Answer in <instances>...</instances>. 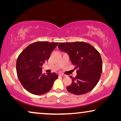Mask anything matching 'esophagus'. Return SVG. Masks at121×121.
I'll list each match as a JSON object with an SVG mask.
<instances>
[{
  "label": "esophagus",
  "instance_id": "esophagus-1",
  "mask_svg": "<svg viewBox=\"0 0 121 121\" xmlns=\"http://www.w3.org/2000/svg\"><path fill=\"white\" fill-rule=\"evenodd\" d=\"M59 75L60 76V77H66V75L64 74H59Z\"/></svg>",
  "mask_w": 121,
  "mask_h": 121
}]
</instances>
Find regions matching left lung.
Instances as JSON below:
<instances>
[{"label": "left lung", "instance_id": "obj_1", "mask_svg": "<svg viewBox=\"0 0 121 121\" xmlns=\"http://www.w3.org/2000/svg\"><path fill=\"white\" fill-rule=\"evenodd\" d=\"M58 48L69 54L77 70L75 78L69 76L72 83L67 86V90L77 95L92 90L98 83L102 71V58L98 51L84 42L60 43Z\"/></svg>", "mask_w": 121, "mask_h": 121}]
</instances>
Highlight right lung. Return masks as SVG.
Segmentation results:
<instances>
[{
  "instance_id": "right-lung-1",
  "label": "right lung",
  "mask_w": 121,
  "mask_h": 121,
  "mask_svg": "<svg viewBox=\"0 0 121 121\" xmlns=\"http://www.w3.org/2000/svg\"><path fill=\"white\" fill-rule=\"evenodd\" d=\"M58 42L38 41L28 46L19 54L16 72L21 85L27 91L36 95L48 92L58 76L54 73L44 74L41 66L50 57Z\"/></svg>"
}]
</instances>
